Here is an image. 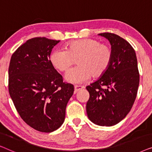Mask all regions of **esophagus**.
<instances>
[{
  "mask_svg": "<svg viewBox=\"0 0 152 152\" xmlns=\"http://www.w3.org/2000/svg\"><path fill=\"white\" fill-rule=\"evenodd\" d=\"M84 88L85 87L84 86H78V85H75V93H77V91L81 90V89Z\"/></svg>",
  "mask_w": 152,
  "mask_h": 152,
  "instance_id": "34e87169",
  "label": "esophagus"
}]
</instances>
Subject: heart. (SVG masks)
I'll list each match as a JSON object with an SVG mask.
<instances>
[{"mask_svg": "<svg viewBox=\"0 0 152 152\" xmlns=\"http://www.w3.org/2000/svg\"><path fill=\"white\" fill-rule=\"evenodd\" d=\"M112 59L109 45L93 39H82L68 43L64 50H56L50 54V61L60 72H66L77 61L78 66L66 75V80L72 84H81L98 77L104 73Z\"/></svg>", "mask_w": 152, "mask_h": 152, "instance_id": "heart-1", "label": "heart"}]
</instances>
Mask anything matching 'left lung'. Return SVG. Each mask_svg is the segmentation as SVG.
Masks as SVG:
<instances>
[{
	"mask_svg": "<svg viewBox=\"0 0 152 152\" xmlns=\"http://www.w3.org/2000/svg\"><path fill=\"white\" fill-rule=\"evenodd\" d=\"M99 35L109 41L112 59L107 71L86 86L90 95L86 113L94 124L111 126L123 120L132 109L140 75L136 53L128 41L113 33Z\"/></svg>",
	"mask_w": 152,
	"mask_h": 152,
	"instance_id": "1",
	"label": "left lung"
}]
</instances>
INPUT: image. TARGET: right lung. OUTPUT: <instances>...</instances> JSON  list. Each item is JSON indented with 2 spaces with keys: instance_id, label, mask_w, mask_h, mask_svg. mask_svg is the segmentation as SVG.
<instances>
[{
  "instance_id": "1",
  "label": "right lung",
  "mask_w": 152,
  "mask_h": 152,
  "mask_svg": "<svg viewBox=\"0 0 152 152\" xmlns=\"http://www.w3.org/2000/svg\"><path fill=\"white\" fill-rule=\"evenodd\" d=\"M59 41L45 37L29 39L10 60V97L23 121L41 132H53L61 126L74 92L73 85L63 82L50 61Z\"/></svg>"
}]
</instances>
